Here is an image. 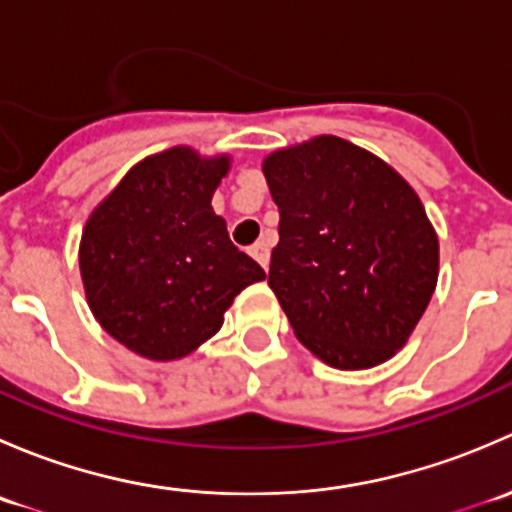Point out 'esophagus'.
<instances>
[{"label": "esophagus", "instance_id": "esophagus-1", "mask_svg": "<svg viewBox=\"0 0 512 512\" xmlns=\"http://www.w3.org/2000/svg\"><path fill=\"white\" fill-rule=\"evenodd\" d=\"M250 255L255 257V262L262 267V270H267V265H270V247H267V242H257V245H252Z\"/></svg>", "mask_w": 512, "mask_h": 512}]
</instances>
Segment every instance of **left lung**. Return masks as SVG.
<instances>
[{
  "mask_svg": "<svg viewBox=\"0 0 512 512\" xmlns=\"http://www.w3.org/2000/svg\"><path fill=\"white\" fill-rule=\"evenodd\" d=\"M280 210L267 285L299 342L334 369L394 356L438 280V237L394 168L337 136L262 165Z\"/></svg>",
  "mask_w": 512,
  "mask_h": 512,
  "instance_id": "obj_1",
  "label": "left lung"
}]
</instances>
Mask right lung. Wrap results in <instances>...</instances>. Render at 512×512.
Returning <instances> with one entry per match:
<instances>
[{
  "instance_id": "right-lung-1",
  "label": "right lung",
  "mask_w": 512,
  "mask_h": 512,
  "mask_svg": "<svg viewBox=\"0 0 512 512\" xmlns=\"http://www.w3.org/2000/svg\"><path fill=\"white\" fill-rule=\"evenodd\" d=\"M230 158L170 148L128 170L86 223L79 265L89 307L131 352L170 361L223 327L232 299L265 270L213 213Z\"/></svg>"
}]
</instances>
